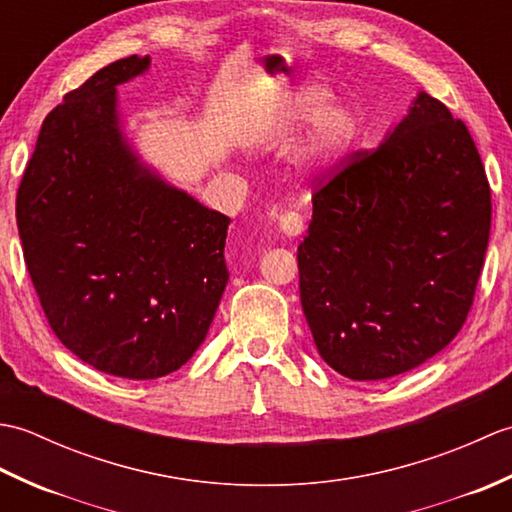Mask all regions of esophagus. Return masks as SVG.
I'll use <instances>...</instances> for the list:
<instances>
[{"mask_svg": "<svg viewBox=\"0 0 512 512\" xmlns=\"http://www.w3.org/2000/svg\"><path fill=\"white\" fill-rule=\"evenodd\" d=\"M279 231L286 233L288 237H295L303 231V217L297 211H286L279 215Z\"/></svg>", "mask_w": 512, "mask_h": 512, "instance_id": "1", "label": "esophagus"}]
</instances>
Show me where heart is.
<instances>
[{
    "label": "heart",
    "mask_w": 512,
    "mask_h": 512,
    "mask_svg": "<svg viewBox=\"0 0 512 512\" xmlns=\"http://www.w3.org/2000/svg\"><path fill=\"white\" fill-rule=\"evenodd\" d=\"M332 92L321 85H308L292 99V121L310 123L317 118L310 145L303 160L310 165H330L352 145L358 132V118L347 105L334 103Z\"/></svg>",
    "instance_id": "heart-1"
}]
</instances>
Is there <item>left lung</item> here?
<instances>
[{
  "mask_svg": "<svg viewBox=\"0 0 512 512\" xmlns=\"http://www.w3.org/2000/svg\"><path fill=\"white\" fill-rule=\"evenodd\" d=\"M491 211L469 129L424 92L385 143L321 176L297 259L323 361L380 380L444 350L471 312Z\"/></svg>",
  "mask_w": 512,
  "mask_h": 512,
  "instance_id": "1",
  "label": "left lung"
}]
</instances>
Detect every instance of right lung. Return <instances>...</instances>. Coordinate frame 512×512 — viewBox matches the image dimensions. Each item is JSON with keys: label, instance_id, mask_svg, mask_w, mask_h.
I'll return each mask as SVG.
<instances>
[{"label": "right lung", "instance_id": "right-lung-1", "mask_svg": "<svg viewBox=\"0 0 512 512\" xmlns=\"http://www.w3.org/2000/svg\"><path fill=\"white\" fill-rule=\"evenodd\" d=\"M149 57L105 65L41 125L17 189L26 268L57 339L99 372L149 380L189 361L228 281V217L140 165L116 85Z\"/></svg>", "mask_w": 512, "mask_h": 512}]
</instances>
